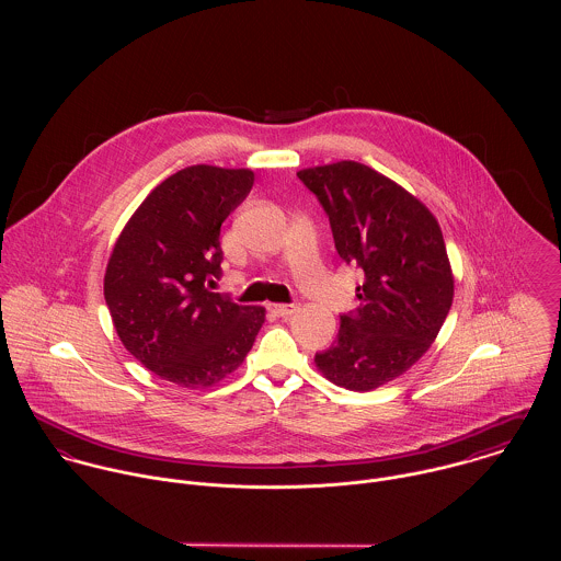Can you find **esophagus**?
Instances as JSON below:
<instances>
[{"mask_svg": "<svg viewBox=\"0 0 561 561\" xmlns=\"http://www.w3.org/2000/svg\"><path fill=\"white\" fill-rule=\"evenodd\" d=\"M267 309H270L274 316H278V318H287V316H291V313L298 311V305H270Z\"/></svg>", "mask_w": 561, "mask_h": 561, "instance_id": "34e87169", "label": "esophagus"}]
</instances>
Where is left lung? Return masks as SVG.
<instances>
[{
	"label": "left lung",
	"instance_id": "8db88e82",
	"mask_svg": "<svg viewBox=\"0 0 561 561\" xmlns=\"http://www.w3.org/2000/svg\"><path fill=\"white\" fill-rule=\"evenodd\" d=\"M298 179L318 196L339 256L365 272L360 307L341 316L336 341L316 365L336 387L378 389L430 350L451 309L440 227L419 198L365 163L316 165Z\"/></svg>",
	"mask_w": 561,
	"mask_h": 561
}]
</instances>
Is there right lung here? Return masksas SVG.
I'll return each instance as SVG.
<instances>
[{
	"mask_svg": "<svg viewBox=\"0 0 561 561\" xmlns=\"http://www.w3.org/2000/svg\"><path fill=\"white\" fill-rule=\"evenodd\" d=\"M252 183L248 168H183L142 201L110 254L103 294L123 345L179 387H211L236 371L265 321L263 307L211 291L222 274L220 227Z\"/></svg>",
	"mask_w": 561,
	"mask_h": 561,
	"instance_id": "1",
	"label": "right lung"
}]
</instances>
